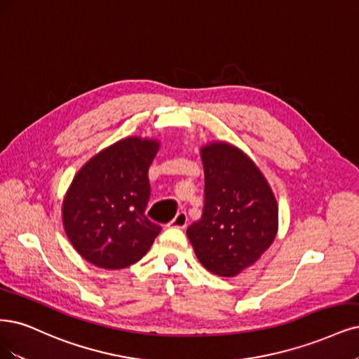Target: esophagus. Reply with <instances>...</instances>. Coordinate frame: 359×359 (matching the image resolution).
<instances>
[{
	"label": "esophagus",
	"instance_id": "1",
	"mask_svg": "<svg viewBox=\"0 0 359 359\" xmlns=\"http://www.w3.org/2000/svg\"><path fill=\"white\" fill-rule=\"evenodd\" d=\"M187 222H189L187 214H185L184 211H181V212H178V214L175 215L174 219H172V221L169 222V226H170V227H177V229H184L185 226H187Z\"/></svg>",
	"mask_w": 359,
	"mask_h": 359
}]
</instances>
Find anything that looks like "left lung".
Segmentation results:
<instances>
[{
  "instance_id": "8db88e82",
  "label": "left lung",
  "mask_w": 359,
  "mask_h": 359,
  "mask_svg": "<svg viewBox=\"0 0 359 359\" xmlns=\"http://www.w3.org/2000/svg\"><path fill=\"white\" fill-rule=\"evenodd\" d=\"M205 205L187 229L197 259L233 278L262 257L278 233V203L264 175L238 147L211 142L201 150Z\"/></svg>"
}]
</instances>
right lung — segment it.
I'll return each instance as SVG.
<instances>
[{
	"label": "right lung",
	"instance_id": "1",
	"mask_svg": "<svg viewBox=\"0 0 359 359\" xmlns=\"http://www.w3.org/2000/svg\"><path fill=\"white\" fill-rule=\"evenodd\" d=\"M158 141L129 137L93 156L74 177L62 203L71 245L101 269H125L147 254L162 227L145 217L148 169Z\"/></svg>",
	"mask_w": 359,
	"mask_h": 359
}]
</instances>
